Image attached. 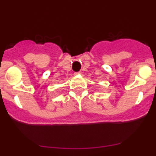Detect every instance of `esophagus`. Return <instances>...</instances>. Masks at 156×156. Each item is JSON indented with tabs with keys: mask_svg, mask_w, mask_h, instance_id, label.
Instances as JSON below:
<instances>
[{
	"mask_svg": "<svg viewBox=\"0 0 156 156\" xmlns=\"http://www.w3.org/2000/svg\"><path fill=\"white\" fill-rule=\"evenodd\" d=\"M79 74H81V71H80V72H75V75H79Z\"/></svg>",
	"mask_w": 156,
	"mask_h": 156,
	"instance_id": "34e87169",
	"label": "esophagus"
}]
</instances>
